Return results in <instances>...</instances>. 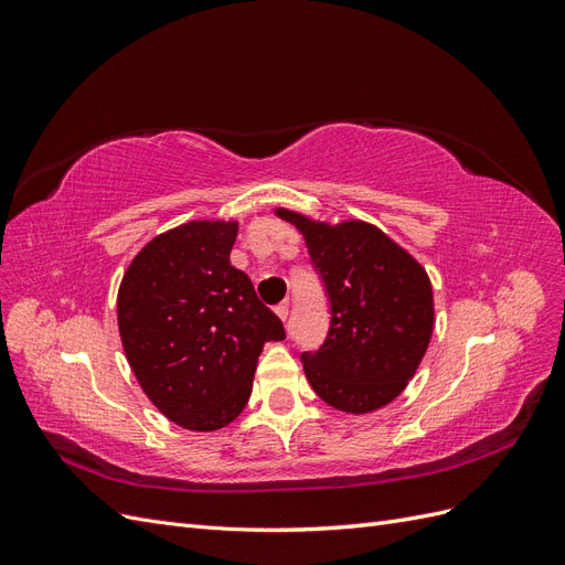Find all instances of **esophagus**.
<instances>
[{"instance_id":"1","label":"esophagus","mask_w":565,"mask_h":565,"mask_svg":"<svg viewBox=\"0 0 565 565\" xmlns=\"http://www.w3.org/2000/svg\"><path fill=\"white\" fill-rule=\"evenodd\" d=\"M276 313H278L280 320H287V316H289V301H287V299L276 306Z\"/></svg>"}]
</instances>
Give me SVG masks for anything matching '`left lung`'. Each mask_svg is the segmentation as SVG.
<instances>
[{
  "mask_svg": "<svg viewBox=\"0 0 565 565\" xmlns=\"http://www.w3.org/2000/svg\"><path fill=\"white\" fill-rule=\"evenodd\" d=\"M303 235L330 301V330L303 351L306 380L341 413L365 415L401 396L434 332V292L426 270L365 221L320 224L276 210Z\"/></svg>",
  "mask_w": 565,
  "mask_h": 565,
  "instance_id": "1",
  "label": "left lung"
}]
</instances>
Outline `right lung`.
Returning <instances> with one entry per match:
<instances>
[{
    "label": "right lung",
    "instance_id": "1",
    "mask_svg": "<svg viewBox=\"0 0 565 565\" xmlns=\"http://www.w3.org/2000/svg\"><path fill=\"white\" fill-rule=\"evenodd\" d=\"M237 221H188L134 256L117 292L127 361L160 413L216 431L243 413L266 341L280 318L231 266Z\"/></svg>",
    "mask_w": 565,
    "mask_h": 565
}]
</instances>
